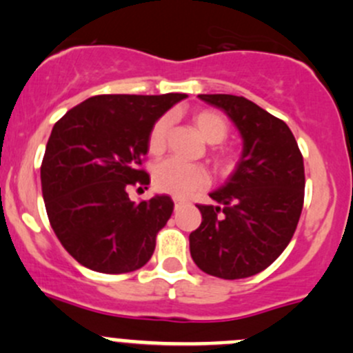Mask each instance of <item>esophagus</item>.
Wrapping results in <instances>:
<instances>
[{"label": "esophagus", "mask_w": 353, "mask_h": 353, "mask_svg": "<svg viewBox=\"0 0 353 353\" xmlns=\"http://www.w3.org/2000/svg\"><path fill=\"white\" fill-rule=\"evenodd\" d=\"M173 202H175V209H176V210L180 209V207L185 203V201H181V199H175V201H173Z\"/></svg>", "instance_id": "34e87169"}]
</instances>
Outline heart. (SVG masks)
<instances>
[{"instance_id":"obj_1","label":"heart","mask_w":353,"mask_h":353,"mask_svg":"<svg viewBox=\"0 0 353 353\" xmlns=\"http://www.w3.org/2000/svg\"><path fill=\"white\" fill-rule=\"evenodd\" d=\"M194 123L201 136L209 144L223 143L230 132L226 119L214 110H202L194 115ZM170 130V117H159L152 123L150 136H148V150L151 154H161L166 148ZM216 165L219 168H230L232 165V152L219 151L216 152ZM154 183L161 192H166L175 197H187L192 192L201 190L209 183V173L201 165L185 163L178 158H168L159 163L154 168Z\"/></svg>"}]
</instances>
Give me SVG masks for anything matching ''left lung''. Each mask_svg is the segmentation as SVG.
Returning <instances> with one entry per match:
<instances>
[{
    "mask_svg": "<svg viewBox=\"0 0 353 353\" xmlns=\"http://www.w3.org/2000/svg\"><path fill=\"white\" fill-rule=\"evenodd\" d=\"M231 119L243 139L236 170L197 205L190 232L195 265L214 277H252L274 263L292 239L304 202V161L287 123L245 97L199 95Z\"/></svg>",
    "mask_w": 353,
    "mask_h": 353,
    "instance_id": "obj_1",
    "label": "left lung"
}]
</instances>
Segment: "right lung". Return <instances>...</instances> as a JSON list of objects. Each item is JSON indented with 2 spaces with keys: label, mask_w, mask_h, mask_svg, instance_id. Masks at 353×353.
Returning <instances> with one entry per match:
<instances>
[{
  "label": "right lung",
  "mask_w": 353,
  "mask_h": 353,
  "mask_svg": "<svg viewBox=\"0 0 353 353\" xmlns=\"http://www.w3.org/2000/svg\"><path fill=\"white\" fill-rule=\"evenodd\" d=\"M183 98L97 95L54 125L41 166L42 195L57 239L83 267L127 274L150 261L173 201L154 195L136 203L127 188L150 183L139 168L150 130Z\"/></svg>",
  "instance_id": "1"
}]
</instances>
